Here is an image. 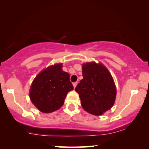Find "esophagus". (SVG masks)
Instances as JSON below:
<instances>
[{
	"label": "esophagus",
	"mask_w": 149,
	"mask_h": 149,
	"mask_svg": "<svg viewBox=\"0 0 149 149\" xmlns=\"http://www.w3.org/2000/svg\"><path fill=\"white\" fill-rule=\"evenodd\" d=\"M77 85V82H74V83H73V87H74V88H75V87H76Z\"/></svg>",
	"instance_id": "34e87169"
}]
</instances>
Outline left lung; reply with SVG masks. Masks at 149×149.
<instances>
[{
	"instance_id": "8db88e82",
	"label": "left lung",
	"mask_w": 149,
	"mask_h": 149,
	"mask_svg": "<svg viewBox=\"0 0 149 149\" xmlns=\"http://www.w3.org/2000/svg\"><path fill=\"white\" fill-rule=\"evenodd\" d=\"M83 79L77 85L83 109L91 115H102L111 109L116 98L113 77L103 64L87 62L82 66Z\"/></svg>"
}]
</instances>
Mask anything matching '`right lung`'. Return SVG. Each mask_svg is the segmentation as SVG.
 <instances>
[{
  "mask_svg": "<svg viewBox=\"0 0 149 149\" xmlns=\"http://www.w3.org/2000/svg\"><path fill=\"white\" fill-rule=\"evenodd\" d=\"M62 64H56L41 71L34 79L30 89L33 104L44 113L58 110L64 103L68 92L72 90L70 74L62 70Z\"/></svg>",
  "mask_w": 149,
  "mask_h": 149,
  "instance_id": "add662e5",
  "label": "right lung"
}]
</instances>
